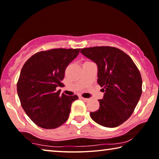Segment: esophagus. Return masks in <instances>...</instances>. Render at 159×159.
I'll return each instance as SVG.
<instances>
[{
  "label": "esophagus",
  "mask_w": 159,
  "mask_h": 159,
  "mask_svg": "<svg viewBox=\"0 0 159 159\" xmlns=\"http://www.w3.org/2000/svg\"><path fill=\"white\" fill-rule=\"evenodd\" d=\"M81 99H82L83 101H84L85 102H88L89 101V98H84V97H80Z\"/></svg>",
  "instance_id": "34e87169"
}]
</instances>
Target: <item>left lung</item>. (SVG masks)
<instances>
[{
  "mask_svg": "<svg viewBox=\"0 0 159 159\" xmlns=\"http://www.w3.org/2000/svg\"><path fill=\"white\" fill-rule=\"evenodd\" d=\"M98 66V84L105 92L99 109L91 112L93 121L106 127L120 125L133 113L142 92V80L132 58L111 46L81 48Z\"/></svg>",
  "mask_w": 159,
  "mask_h": 159,
  "instance_id": "1",
  "label": "left lung"
}]
</instances>
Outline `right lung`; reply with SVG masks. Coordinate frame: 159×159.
Returning <instances> with one entry per match:
<instances>
[{
    "label": "right lung",
    "mask_w": 159,
    "mask_h": 159,
    "mask_svg": "<svg viewBox=\"0 0 159 159\" xmlns=\"http://www.w3.org/2000/svg\"><path fill=\"white\" fill-rule=\"evenodd\" d=\"M80 48H53L31 56L23 66L17 83V94L26 114L36 125L54 129L68 119L77 95L60 94L66 67Z\"/></svg>",
    "instance_id": "add662e5"
}]
</instances>
